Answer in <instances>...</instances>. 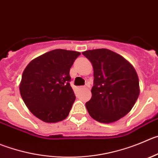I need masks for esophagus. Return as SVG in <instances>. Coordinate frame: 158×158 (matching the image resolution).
<instances>
[{
    "mask_svg": "<svg viewBox=\"0 0 158 158\" xmlns=\"http://www.w3.org/2000/svg\"><path fill=\"white\" fill-rule=\"evenodd\" d=\"M83 88H84V86H78V87H77V89H79V90H80V89H83Z\"/></svg>",
    "mask_w": 158,
    "mask_h": 158,
    "instance_id": "esophagus-1",
    "label": "esophagus"
}]
</instances>
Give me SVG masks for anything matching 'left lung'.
<instances>
[{"label": "left lung", "mask_w": 158, "mask_h": 158, "mask_svg": "<svg viewBox=\"0 0 158 158\" xmlns=\"http://www.w3.org/2000/svg\"><path fill=\"white\" fill-rule=\"evenodd\" d=\"M94 68L92 97L86 103L89 115L101 123H111L128 114L139 94L133 66L119 54L104 49L82 53Z\"/></svg>", "instance_id": "obj_1"}]
</instances>
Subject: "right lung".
Here are the masks:
<instances>
[{"label":"right lung","instance_id":"1","mask_svg":"<svg viewBox=\"0 0 158 158\" xmlns=\"http://www.w3.org/2000/svg\"><path fill=\"white\" fill-rule=\"evenodd\" d=\"M79 55L78 51L53 50L26 66L19 90L26 107L36 118L54 123L68 117L76 100L69 72Z\"/></svg>","mask_w":158,"mask_h":158}]
</instances>
